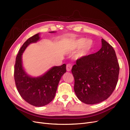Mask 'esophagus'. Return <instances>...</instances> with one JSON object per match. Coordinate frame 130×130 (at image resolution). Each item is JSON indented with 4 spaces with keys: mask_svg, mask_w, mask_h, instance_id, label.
<instances>
[{
    "mask_svg": "<svg viewBox=\"0 0 130 130\" xmlns=\"http://www.w3.org/2000/svg\"><path fill=\"white\" fill-rule=\"evenodd\" d=\"M72 68V65H71V64L69 63L66 65V70L68 72H70L71 71Z\"/></svg>",
    "mask_w": 130,
    "mask_h": 130,
    "instance_id": "1",
    "label": "esophagus"
}]
</instances>
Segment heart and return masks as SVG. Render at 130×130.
I'll return each instance as SVG.
<instances>
[{
  "label": "heart",
  "mask_w": 130,
  "mask_h": 130,
  "mask_svg": "<svg viewBox=\"0 0 130 130\" xmlns=\"http://www.w3.org/2000/svg\"><path fill=\"white\" fill-rule=\"evenodd\" d=\"M93 46V42L91 40H88L85 38H80L76 39L74 42V46L77 49L82 47V49L78 53V57H83L86 55Z\"/></svg>",
  "instance_id": "1"
}]
</instances>
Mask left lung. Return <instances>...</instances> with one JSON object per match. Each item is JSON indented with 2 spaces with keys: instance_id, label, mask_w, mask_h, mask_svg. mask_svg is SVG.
Listing matches in <instances>:
<instances>
[{
  "instance_id": "left-lung-1",
  "label": "left lung",
  "mask_w": 130,
  "mask_h": 130,
  "mask_svg": "<svg viewBox=\"0 0 130 130\" xmlns=\"http://www.w3.org/2000/svg\"><path fill=\"white\" fill-rule=\"evenodd\" d=\"M119 71L114 48L102 39V48L98 52L77 59L72 67L74 89L77 98L87 104L105 101L115 90Z\"/></svg>"
}]
</instances>
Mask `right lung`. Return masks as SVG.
<instances>
[{"instance_id":"1","label":"right lung","mask_w":130,"mask_h":130,"mask_svg":"<svg viewBox=\"0 0 130 130\" xmlns=\"http://www.w3.org/2000/svg\"><path fill=\"white\" fill-rule=\"evenodd\" d=\"M51 33L54 31H49ZM40 39L39 34L29 38L20 48L14 67V78L18 92L29 104L37 107L49 104L54 99L61 77L66 73V64L53 67L43 75L32 77L27 75L22 65V55L30 44Z\"/></svg>"}]
</instances>
